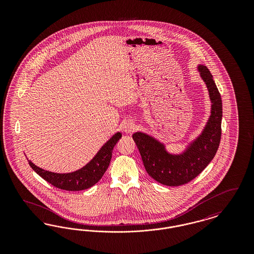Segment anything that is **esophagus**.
<instances>
[{
	"label": "esophagus",
	"mask_w": 254,
	"mask_h": 254,
	"mask_svg": "<svg viewBox=\"0 0 254 254\" xmlns=\"http://www.w3.org/2000/svg\"><path fill=\"white\" fill-rule=\"evenodd\" d=\"M134 129H135V125H134L133 122H127V123L124 125V130H125V132L131 133L134 131Z\"/></svg>",
	"instance_id": "34e87169"
}]
</instances>
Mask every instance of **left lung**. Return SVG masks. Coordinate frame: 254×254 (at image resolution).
<instances>
[{
    "label": "left lung",
    "instance_id": "obj_1",
    "mask_svg": "<svg viewBox=\"0 0 254 254\" xmlns=\"http://www.w3.org/2000/svg\"><path fill=\"white\" fill-rule=\"evenodd\" d=\"M201 77L208 88L212 103L211 115L204 131L181 155H171L164 145L145 133L136 132L132 138L143 160L145 170L154 180L169 187L192 181L211 162L221 140L222 99L208 68L199 66Z\"/></svg>",
    "mask_w": 254,
    "mask_h": 254
}]
</instances>
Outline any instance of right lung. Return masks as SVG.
I'll use <instances>...</instances> for the list:
<instances>
[{
	"label": "right lung",
	"mask_w": 254,
	"mask_h": 254,
	"mask_svg": "<svg viewBox=\"0 0 254 254\" xmlns=\"http://www.w3.org/2000/svg\"><path fill=\"white\" fill-rule=\"evenodd\" d=\"M121 137L122 133L114 134L86 166L71 173H54L38 168L30 161L28 164L37 174L58 189L68 191L84 190L94 186L103 177L109 168L113 147Z\"/></svg>",
	"instance_id": "obj_1"
}]
</instances>
